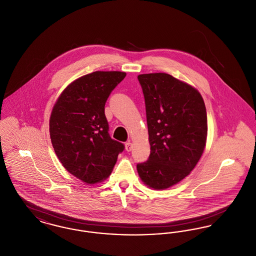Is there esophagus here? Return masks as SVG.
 I'll return each instance as SVG.
<instances>
[{"label": "esophagus", "mask_w": 256, "mask_h": 256, "mask_svg": "<svg viewBox=\"0 0 256 256\" xmlns=\"http://www.w3.org/2000/svg\"><path fill=\"white\" fill-rule=\"evenodd\" d=\"M132 150V144L128 141V142H126V150L130 152Z\"/></svg>", "instance_id": "esophagus-1"}]
</instances>
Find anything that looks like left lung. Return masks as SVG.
I'll return each mask as SVG.
<instances>
[{"label":"left lung","mask_w":256,"mask_h":256,"mask_svg":"<svg viewBox=\"0 0 256 256\" xmlns=\"http://www.w3.org/2000/svg\"><path fill=\"white\" fill-rule=\"evenodd\" d=\"M146 106L150 154L137 164L141 180L154 189L180 182L195 168L207 136L204 102L192 86L165 73L138 76Z\"/></svg>","instance_id":"8db88e82"}]
</instances>
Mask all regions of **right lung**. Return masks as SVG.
<instances>
[{"mask_svg": "<svg viewBox=\"0 0 256 256\" xmlns=\"http://www.w3.org/2000/svg\"><path fill=\"white\" fill-rule=\"evenodd\" d=\"M126 76L124 72H93L62 92L50 118V135L63 167L88 183L106 180L124 146L110 137L104 106Z\"/></svg>", "mask_w": 256, "mask_h": 256, "instance_id": "right-lung-1", "label": "right lung"}]
</instances>
